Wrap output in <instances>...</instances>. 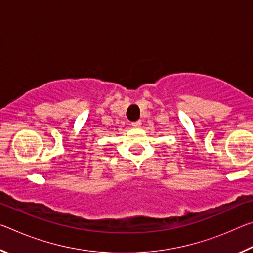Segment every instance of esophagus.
<instances>
[{
  "instance_id": "esophagus-1",
  "label": "esophagus",
  "mask_w": 253,
  "mask_h": 253,
  "mask_svg": "<svg viewBox=\"0 0 253 253\" xmlns=\"http://www.w3.org/2000/svg\"><path fill=\"white\" fill-rule=\"evenodd\" d=\"M140 125H142V122H140V121H136V122H132L131 123V126L135 127V128L140 127Z\"/></svg>"
}]
</instances>
